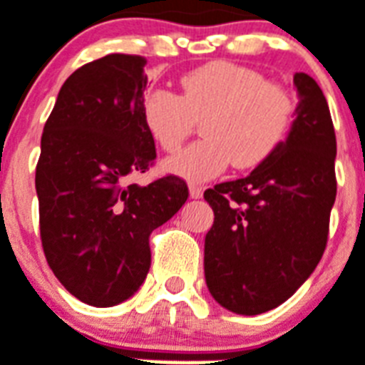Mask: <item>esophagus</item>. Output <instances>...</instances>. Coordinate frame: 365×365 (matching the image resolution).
Listing matches in <instances>:
<instances>
[{
    "mask_svg": "<svg viewBox=\"0 0 365 365\" xmlns=\"http://www.w3.org/2000/svg\"><path fill=\"white\" fill-rule=\"evenodd\" d=\"M202 192L204 189L200 185H195V183L189 185V195H191V198H202Z\"/></svg>",
    "mask_w": 365,
    "mask_h": 365,
    "instance_id": "esophagus-1",
    "label": "esophagus"
}]
</instances>
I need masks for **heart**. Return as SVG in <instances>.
<instances>
[{"label": "heart", "instance_id": "heart-1", "mask_svg": "<svg viewBox=\"0 0 365 365\" xmlns=\"http://www.w3.org/2000/svg\"><path fill=\"white\" fill-rule=\"evenodd\" d=\"M180 96L150 90L140 118L163 152L176 153L195 131L204 138L168 159V173L189 182H206L229 165L259 167L289 135L296 115L292 91L269 82L260 71L229 61H212L180 80Z\"/></svg>", "mask_w": 365, "mask_h": 365}]
</instances>
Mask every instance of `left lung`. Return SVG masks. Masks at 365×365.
I'll return each mask as SVG.
<instances>
[{
    "mask_svg": "<svg viewBox=\"0 0 365 365\" xmlns=\"http://www.w3.org/2000/svg\"><path fill=\"white\" fill-rule=\"evenodd\" d=\"M300 96L287 140L250 176L213 185L204 242L206 285L217 304L259 315L289 300L327 250L336 202V131L315 80L296 73Z\"/></svg>",
    "mask_w": 365,
    "mask_h": 365,
    "instance_id": "left-lung-1",
    "label": "left lung"
}]
</instances>
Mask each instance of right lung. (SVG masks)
I'll return each mask as SVG.
<instances>
[{"label": "right lung", "instance_id": "add662e5", "mask_svg": "<svg viewBox=\"0 0 365 365\" xmlns=\"http://www.w3.org/2000/svg\"><path fill=\"white\" fill-rule=\"evenodd\" d=\"M146 58L108 54L65 80L44 123L35 170L38 227L59 283L88 306L110 307L144 283L150 234L189 197L187 183L163 176L131 183L155 159L140 118Z\"/></svg>", "mask_w": 365, "mask_h": 365}]
</instances>
